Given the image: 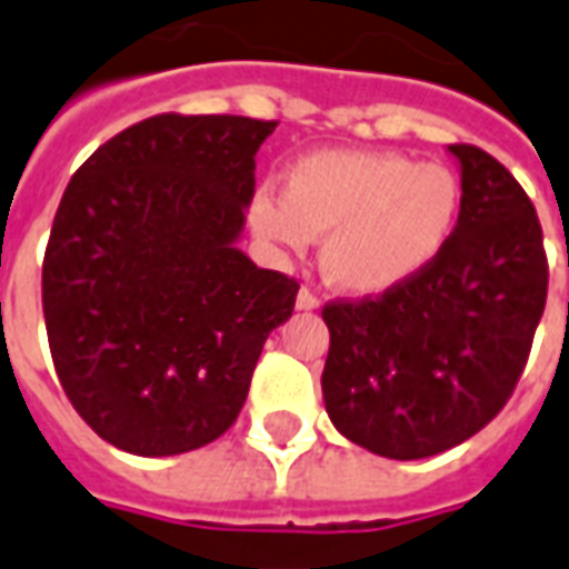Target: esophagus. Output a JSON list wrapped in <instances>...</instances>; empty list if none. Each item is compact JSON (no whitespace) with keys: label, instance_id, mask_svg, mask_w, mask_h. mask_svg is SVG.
Wrapping results in <instances>:
<instances>
[{"label":"esophagus","instance_id":"obj_1","mask_svg":"<svg viewBox=\"0 0 569 569\" xmlns=\"http://www.w3.org/2000/svg\"><path fill=\"white\" fill-rule=\"evenodd\" d=\"M297 309L315 311V309H320V300L315 297V293H311V290H300V293H297Z\"/></svg>","mask_w":569,"mask_h":569}]
</instances>
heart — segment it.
Returning <instances> with one entry per match:
<instances>
[{
  "label": "heart",
  "mask_w": 569,
  "mask_h": 569,
  "mask_svg": "<svg viewBox=\"0 0 569 569\" xmlns=\"http://www.w3.org/2000/svg\"><path fill=\"white\" fill-rule=\"evenodd\" d=\"M462 198L459 177L435 161L320 149L288 170L284 194L260 191L251 228L290 251L323 237V279L348 297H383L441 258L462 219Z\"/></svg>",
  "instance_id": "obj_1"
}]
</instances>
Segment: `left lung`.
Listing matches in <instances>:
<instances>
[{"instance_id": "1", "label": "left lung", "mask_w": 569, "mask_h": 569, "mask_svg": "<svg viewBox=\"0 0 569 569\" xmlns=\"http://www.w3.org/2000/svg\"><path fill=\"white\" fill-rule=\"evenodd\" d=\"M462 219L420 279L378 300L330 302L320 375L332 426L387 459H429L468 441L510 399L543 318V230L510 170L447 147Z\"/></svg>"}]
</instances>
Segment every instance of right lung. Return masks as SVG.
<instances>
[{
  "label": "right lung",
  "mask_w": 569,
  "mask_h": 569,
  "mask_svg": "<svg viewBox=\"0 0 569 569\" xmlns=\"http://www.w3.org/2000/svg\"><path fill=\"white\" fill-rule=\"evenodd\" d=\"M272 131L161 113L68 182L41 272L47 339L74 411L119 450L158 459L224 435L293 311L300 284L237 246Z\"/></svg>",
  "instance_id": "1"
}]
</instances>
